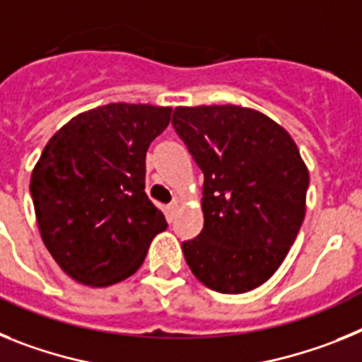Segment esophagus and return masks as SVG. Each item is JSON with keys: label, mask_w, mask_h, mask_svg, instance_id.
Here are the masks:
<instances>
[{"label": "esophagus", "mask_w": 362, "mask_h": 362, "mask_svg": "<svg viewBox=\"0 0 362 362\" xmlns=\"http://www.w3.org/2000/svg\"><path fill=\"white\" fill-rule=\"evenodd\" d=\"M165 211H168L169 218H173V216H175V213L178 211V204L177 202H171L168 207H165Z\"/></svg>", "instance_id": "esophagus-1"}]
</instances>
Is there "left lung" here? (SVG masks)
<instances>
[{
    "label": "left lung",
    "instance_id": "left-lung-1",
    "mask_svg": "<svg viewBox=\"0 0 362 362\" xmlns=\"http://www.w3.org/2000/svg\"><path fill=\"white\" fill-rule=\"evenodd\" d=\"M173 127L204 173V228L182 242L193 275L246 293L286 259L306 213L310 175L286 129L238 105L177 107Z\"/></svg>",
    "mask_w": 362,
    "mask_h": 362
}]
</instances>
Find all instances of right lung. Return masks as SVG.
Instances as JSON below:
<instances>
[{
    "instance_id": "add662e5",
    "label": "right lung",
    "mask_w": 362,
    "mask_h": 362,
    "mask_svg": "<svg viewBox=\"0 0 362 362\" xmlns=\"http://www.w3.org/2000/svg\"><path fill=\"white\" fill-rule=\"evenodd\" d=\"M169 120L171 107L109 103L74 116L45 146L30 194L43 244L71 279L124 281L168 228L146 194V153Z\"/></svg>"
}]
</instances>
